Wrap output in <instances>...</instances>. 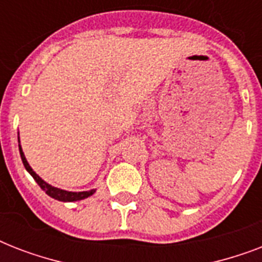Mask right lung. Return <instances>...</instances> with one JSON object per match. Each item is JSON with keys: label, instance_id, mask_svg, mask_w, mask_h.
Listing matches in <instances>:
<instances>
[{"label": "right lung", "instance_id": "add662e5", "mask_svg": "<svg viewBox=\"0 0 262 262\" xmlns=\"http://www.w3.org/2000/svg\"><path fill=\"white\" fill-rule=\"evenodd\" d=\"M18 151H20V156H21L23 164H24V167L31 175H32V178L36 181L39 186L42 187V190H45L47 194L50 195L51 199L58 200V201H63V203H73V201H80V200H84L92 195L96 191V189H91V190H85V191H69V190H63V189H59V187H55L50 183H47L46 181H43L40 177H39L36 172L32 170V167L30 166V163L27 162L26 155H24V152H23V148L20 145V137H18Z\"/></svg>", "mask_w": 262, "mask_h": 262}]
</instances>
